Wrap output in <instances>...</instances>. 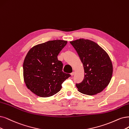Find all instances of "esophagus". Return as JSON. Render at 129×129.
<instances>
[{"label": "esophagus", "mask_w": 129, "mask_h": 129, "mask_svg": "<svg viewBox=\"0 0 129 129\" xmlns=\"http://www.w3.org/2000/svg\"><path fill=\"white\" fill-rule=\"evenodd\" d=\"M74 74H75V72H73L72 73H71V75H72V76H73V75H74Z\"/></svg>", "instance_id": "esophagus-1"}]
</instances>
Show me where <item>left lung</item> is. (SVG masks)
Segmentation results:
<instances>
[{
	"mask_svg": "<svg viewBox=\"0 0 129 129\" xmlns=\"http://www.w3.org/2000/svg\"><path fill=\"white\" fill-rule=\"evenodd\" d=\"M83 64L84 77L76 83L78 91L92 96L102 92L111 81L113 74L112 61L107 52L96 42L80 39L70 42Z\"/></svg>",
	"mask_w": 129,
	"mask_h": 129,
	"instance_id": "obj_1",
	"label": "left lung"
}]
</instances>
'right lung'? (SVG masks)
Returning <instances> with one entry per match:
<instances>
[{"label": "right lung", "mask_w": 129, "mask_h": 129, "mask_svg": "<svg viewBox=\"0 0 129 129\" xmlns=\"http://www.w3.org/2000/svg\"><path fill=\"white\" fill-rule=\"evenodd\" d=\"M67 41L56 40L37 45L28 51L23 63V77L27 88L41 97L59 92L61 84L71 77L64 73L57 56Z\"/></svg>", "instance_id": "add662e5"}]
</instances>
